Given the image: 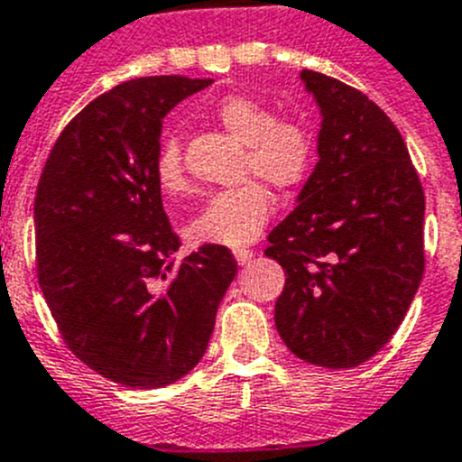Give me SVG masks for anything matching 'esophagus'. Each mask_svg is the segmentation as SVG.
I'll use <instances>...</instances> for the list:
<instances>
[{
	"instance_id": "esophagus-1",
	"label": "esophagus",
	"mask_w": 462,
	"mask_h": 462,
	"mask_svg": "<svg viewBox=\"0 0 462 462\" xmlns=\"http://www.w3.org/2000/svg\"><path fill=\"white\" fill-rule=\"evenodd\" d=\"M234 256H236V261H238V265H247L249 261L254 259V252L252 249H236L234 252Z\"/></svg>"
}]
</instances>
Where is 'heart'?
<instances>
[{
    "mask_svg": "<svg viewBox=\"0 0 462 462\" xmlns=\"http://www.w3.org/2000/svg\"><path fill=\"white\" fill-rule=\"evenodd\" d=\"M213 116L226 133L247 143L243 179H259L277 192H291L309 179L316 162L314 133L293 118H277L268 105L249 96L217 100ZM155 179L169 194L188 189L180 142L164 137L155 153ZM273 213L268 189L256 180L224 189L208 199L188 224V238L197 245L243 247L259 238Z\"/></svg>",
    "mask_w": 462,
    "mask_h": 462,
    "instance_id": "1",
    "label": "heart"
}]
</instances>
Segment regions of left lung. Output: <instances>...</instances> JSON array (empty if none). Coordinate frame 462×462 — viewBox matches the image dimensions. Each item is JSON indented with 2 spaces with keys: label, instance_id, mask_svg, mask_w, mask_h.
I'll return each instance as SVG.
<instances>
[{
  "label": "left lung",
  "instance_id": "left-lung-1",
  "mask_svg": "<svg viewBox=\"0 0 462 462\" xmlns=\"http://www.w3.org/2000/svg\"><path fill=\"white\" fill-rule=\"evenodd\" d=\"M300 78L323 114L320 160L268 236L286 273L274 325L304 362L350 369L392 338L424 277V189L374 100L316 70Z\"/></svg>",
  "mask_w": 462,
  "mask_h": 462
}]
</instances>
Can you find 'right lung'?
Segmentation results:
<instances>
[{
  "label": "right lung",
  "instance_id": "right-lung-1",
  "mask_svg": "<svg viewBox=\"0 0 462 462\" xmlns=\"http://www.w3.org/2000/svg\"><path fill=\"white\" fill-rule=\"evenodd\" d=\"M213 79L118 84L63 128L33 203L38 283L63 341L112 383L158 389L194 369L238 273L203 245L179 259L155 179L162 118Z\"/></svg>",
  "mask_w": 462,
  "mask_h": 462
}]
</instances>
